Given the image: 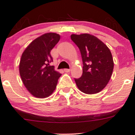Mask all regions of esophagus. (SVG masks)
I'll list each match as a JSON object with an SVG mask.
<instances>
[{
  "label": "esophagus",
  "instance_id": "1",
  "mask_svg": "<svg viewBox=\"0 0 135 135\" xmlns=\"http://www.w3.org/2000/svg\"><path fill=\"white\" fill-rule=\"evenodd\" d=\"M64 71L65 72V73H69V72L70 71V69H64Z\"/></svg>",
  "mask_w": 135,
  "mask_h": 135
}]
</instances>
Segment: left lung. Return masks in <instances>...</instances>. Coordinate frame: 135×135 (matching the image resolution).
<instances>
[{"instance_id":"1","label":"left lung","mask_w":135,"mask_h":135,"mask_svg":"<svg viewBox=\"0 0 135 135\" xmlns=\"http://www.w3.org/2000/svg\"><path fill=\"white\" fill-rule=\"evenodd\" d=\"M71 40L80 49L83 73L74 79L78 89L86 94H95L108 84L114 69L110 50L101 40L89 34L72 35Z\"/></svg>"}]
</instances>
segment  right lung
<instances>
[{
    "label": "right lung",
    "instance_id": "right-lung-1",
    "mask_svg": "<svg viewBox=\"0 0 135 135\" xmlns=\"http://www.w3.org/2000/svg\"><path fill=\"white\" fill-rule=\"evenodd\" d=\"M59 40L57 33L44 34L31 42L21 55L20 76L27 90L35 97H47L56 88L61 74L50 65L53 61L50 51Z\"/></svg>",
    "mask_w": 135,
    "mask_h": 135
}]
</instances>
